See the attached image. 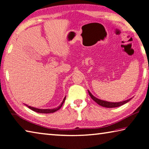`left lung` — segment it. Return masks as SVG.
I'll return each instance as SVG.
<instances>
[{
    "label": "left lung",
    "mask_w": 149,
    "mask_h": 149,
    "mask_svg": "<svg viewBox=\"0 0 149 149\" xmlns=\"http://www.w3.org/2000/svg\"><path fill=\"white\" fill-rule=\"evenodd\" d=\"M88 92H89V94L90 95V97L92 98V99L95 101L98 104H99L100 106H102V107H104L106 108H115V107H120V106H122L123 104H125V103H127V102H129L130 100L132 99H130L128 100H124V101H122V102H108V101H104V100H100L99 99H97V98L95 97L94 96H93L91 93L89 91H88Z\"/></svg>",
    "instance_id": "obj_1"
}]
</instances>
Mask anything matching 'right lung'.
<instances>
[{
	"mask_svg": "<svg viewBox=\"0 0 149 149\" xmlns=\"http://www.w3.org/2000/svg\"><path fill=\"white\" fill-rule=\"evenodd\" d=\"M65 97H64V100H63V101L62 102L61 104H60L58 107H57L56 108H53V109H39V108H34V107H29V106H27V107L30 109L32 110L33 111H35V112H38V113H43V114H49V113H53L54 112H56V111L58 110L60 108L62 107V104H64V102L65 101Z\"/></svg>",
	"mask_w": 149,
	"mask_h": 149,
	"instance_id": "obj_1",
	"label": "right lung"
}]
</instances>
